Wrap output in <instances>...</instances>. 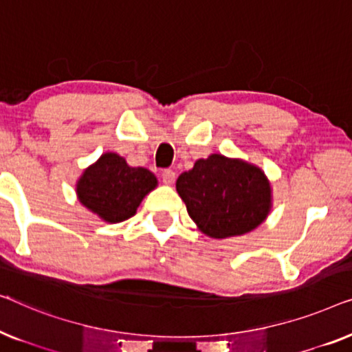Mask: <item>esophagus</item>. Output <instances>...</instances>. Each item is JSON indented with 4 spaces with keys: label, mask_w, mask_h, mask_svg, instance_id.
I'll list each match as a JSON object with an SVG mask.
<instances>
[{
    "label": "esophagus",
    "mask_w": 352,
    "mask_h": 352,
    "mask_svg": "<svg viewBox=\"0 0 352 352\" xmlns=\"http://www.w3.org/2000/svg\"><path fill=\"white\" fill-rule=\"evenodd\" d=\"M161 177H162V182H164L166 185H170V183H174V180H175V172L172 169H164L162 170Z\"/></svg>",
    "instance_id": "1"
}]
</instances>
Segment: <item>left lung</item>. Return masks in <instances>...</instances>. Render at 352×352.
<instances>
[{
	"mask_svg": "<svg viewBox=\"0 0 352 352\" xmlns=\"http://www.w3.org/2000/svg\"><path fill=\"white\" fill-rule=\"evenodd\" d=\"M177 191L191 220L215 239L252 231L271 207V188L263 172L221 155L196 161L177 178Z\"/></svg>",
	"mask_w": 352,
	"mask_h": 352,
	"instance_id": "1",
	"label": "left lung"
}]
</instances>
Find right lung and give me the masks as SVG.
Masks as SVG:
<instances>
[{
  "label": "right lung",
  "mask_w": 352,
  "mask_h": 352,
  "mask_svg": "<svg viewBox=\"0 0 352 352\" xmlns=\"http://www.w3.org/2000/svg\"><path fill=\"white\" fill-rule=\"evenodd\" d=\"M156 177L143 167H129L124 157L107 153L78 182L81 204L110 223L135 214L145 195L155 190Z\"/></svg>",
  "instance_id": "add662e5"
}]
</instances>
